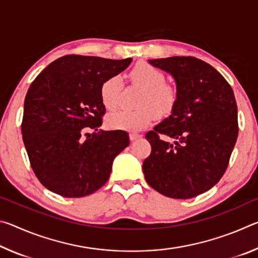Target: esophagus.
Returning a JSON list of instances; mask_svg holds the SVG:
<instances>
[{
  "label": "esophagus",
  "mask_w": 258,
  "mask_h": 258,
  "mask_svg": "<svg viewBox=\"0 0 258 258\" xmlns=\"http://www.w3.org/2000/svg\"><path fill=\"white\" fill-rule=\"evenodd\" d=\"M142 135L141 134H139V133H130V139H131V141H134V140H137V139H139V138H141Z\"/></svg>",
  "instance_id": "obj_1"
}]
</instances>
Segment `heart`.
Returning <instances> with one entry per match:
<instances>
[{"instance_id":"b5f03b06","label":"heart","mask_w":258,"mask_h":258,"mask_svg":"<svg viewBox=\"0 0 258 258\" xmlns=\"http://www.w3.org/2000/svg\"><path fill=\"white\" fill-rule=\"evenodd\" d=\"M130 80L142 93L139 99L137 110L119 109L109 113L106 124L112 130L137 131L150 123L155 112L158 116H166L173 110L176 103L177 93L173 86L165 84V75L159 69L147 62L138 63L130 73ZM121 78L112 76L103 82L100 90L101 101L107 109L118 106L121 92Z\"/></svg>"}]
</instances>
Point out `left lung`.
I'll use <instances>...</instances> for the list:
<instances>
[{"label": "left lung", "instance_id": "8db88e82", "mask_svg": "<svg viewBox=\"0 0 258 258\" xmlns=\"http://www.w3.org/2000/svg\"><path fill=\"white\" fill-rule=\"evenodd\" d=\"M148 62L174 78L177 99L169 117L146 134L151 154L143 161V174L166 197L194 198L215 185L229 165L238 138L233 91L215 68L194 56Z\"/></svg>", "mask_w": 258, "mask_h": 258}]
</instances>
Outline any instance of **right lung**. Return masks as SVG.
<instances>
[{
    "instance_id": "add662e5",
    "label": "right lung",
    "mask_w": 258,
    "mask_h": 258,
    "mask_svg": "<svg viewBox=\"0 0 258 258\" xmlns=\"http://www.w3.org/2000/svg\"><path fill=\"white\" fill-rule=\"evenodd\" d=\"M132 58L69 54L51 62L26 94L21 133L30 165L47 190L80 198L108 181L112 161L130 145L125 131L99 130L106 112L100 90ZM89 129L97 133H87Z\"/></svg>"
}]
</instances>
